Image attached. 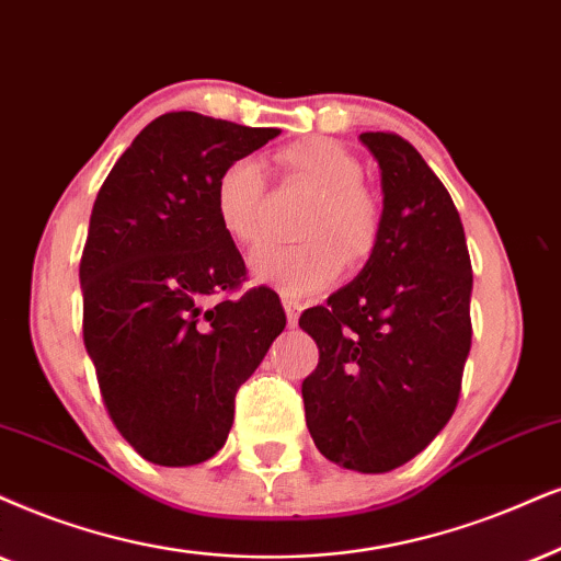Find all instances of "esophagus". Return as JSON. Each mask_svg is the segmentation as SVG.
Wrapping results in <instances>:
<instances>
[{
  "label": "esophagus",
  "instance_id": "1",
  "mask_svg": "<svg viewBox=\"0 0 561 561\" xmlns=\"http://www.w3.org/2000/svg\"><path fill=\"white\" fill-rule=\"evenodd\" d=\"M282 305H285V313H287V323H289V329H295V325H297V318H300L302 302L297 300V297H293V295H282Z\"/></svg>",
  "mask_w": 561,
  "mask_h": 561
}]
</instances>
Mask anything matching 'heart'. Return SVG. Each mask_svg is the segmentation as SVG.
<instances>
[{"label": "heart", "mask_w": 561, "mask_h": 561, "mask_svg": "<svg viewBox=\"0 0 561 561\" xmlns=\"http://www.w3.org/2000/svg\"><path fill=\"white\" fill-rule=\"evenodd\" d=\"M276 158L289 179L316 194L300 228L308 240L261 248L251 259V274L285 295L308 297L339 279L344 259L359 264L370 256L380 236V209L363 186L359 160L336 141L302 139ZM264 173L253 158L232 160L219 173L217 219L238 245H256L264 238Z\"/></svg>", "instance_id": "b5f03b06"}]
</instances>
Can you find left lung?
I'll return each instance as SVG.
<instances>
[{
  "label": "left lung",
  "instance_id": "left-lung-1",
  "mask_svg": "<svg viewBox=\"0 0 561 561\" xmlns=\"http://www.w3.org/2000/svg\"><path fill=\"white\" fill-rule=\"evenodd\" d=\"M359 141L380 168V236L329 302L305 310L318 344L302 380L305 422L331 463L399 469L456 411L471 350V259L448 188L399 134Z\"/></svg>",
  "mask_w": 561,
  "mask_h": 561
}]
</instances>
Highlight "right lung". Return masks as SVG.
I'll list each match as a JSON object with an SVG mask.
<instances>
[{
  "label": "right lung",
  "mask_w": 561,
  "mask_h": 561,
  "mask_svg": "<svg viewBox=\"0 0 561 561\" xmlns=\"http://www.w3.org/2000/svg\"><path fill=\"white\" fill-rule=\"evenodd\" d=\"M276 134L165 113L98 191L80 264L84 346L113 424L150 463L196 466L222 448L238 388L287 325L266 287L217 300L245 276L217 219V179Z\"/></svg>",
  "instance_id": "right-lung-1"
}]
</instances>
